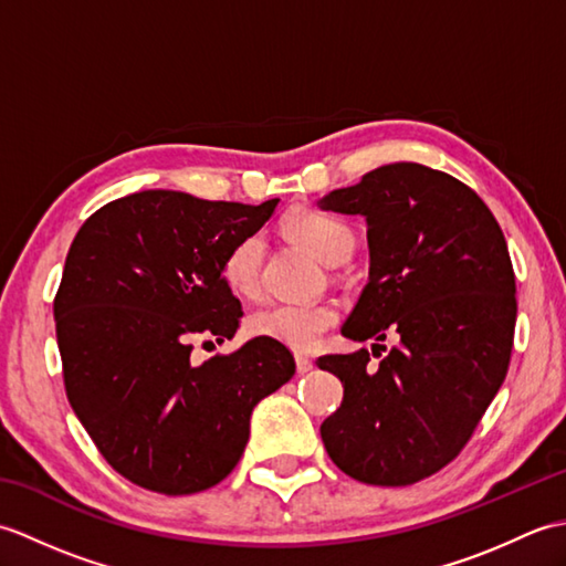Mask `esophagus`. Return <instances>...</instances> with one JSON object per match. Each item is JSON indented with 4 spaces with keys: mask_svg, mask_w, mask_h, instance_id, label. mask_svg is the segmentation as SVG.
<instances>
[{
    "mask_svg": "<svg viewBox=\"0 0 566 566\" xmlns=\"http://www.w3.org/2000/svg\"><path fill=\"white\" fill-rule=\"evenodd\" d=\"M296 369H298V375H306V371L314 369V359L306 355H296Z\"/></svg>",
    "mask_w": 566,
    "mask_h": 566,
    "instance_id": "1",
    "label": "esophagus"
}]
</instances>
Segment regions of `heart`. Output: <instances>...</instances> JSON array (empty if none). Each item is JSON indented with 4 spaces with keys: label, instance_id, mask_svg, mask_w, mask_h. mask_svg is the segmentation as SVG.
Here are the masks:
<instances>
[{
    "label": "heart",
    "instance_id": "b5f03b06",
    "mask_svg": "<svg viewBox=\"0 0 566 566\" xmlns=\"http://www.w3.org/2000/svg\"><path fill=\"white\" fill-rule=\"evenodd\" d=\"M284 231L311 255L326 264H335L350 255L355 235L350 226L335 219L331 213L302 209L294 211L284 221ZM262 264V240L260 235H248L226 252L221 262V276L228 290L235 294L252 296L260 286ZM338 321V308L333 304H272L258 308L248 318V331L258 338H270L274 343L290 345L294 350H308L318 338Z\"/></svg>",
    "mask_w": 566,
    "mask_h": 566
}]
</instances>
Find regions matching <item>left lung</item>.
Returning a JSON list of instances; mask_svg holds the SVG:
<instances>
[{
  "label": "left lung",
  "instance_id": "1",
  "mask_svg": "<svg viewBox=\"0 0 566 566\" xmlns=\"http://www.w3.org/2000/svg\"><path fill=\"white\" fill-rule=\"evenodd\" d=\"M318 203L367 221L369 282L340 333L401 338L377 371L365 347L318 357L345 389L323 444L357 482L416 484L460 454L506 379L518 311L506 238L472 189L418 163L377 167Z\"/></svg>",
  "mask_w": 566,
  "mask_h": 566
}]
</instances>
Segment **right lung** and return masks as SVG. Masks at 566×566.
I'll use <instances>...</instances> for the list:
<instances>
[{
  "instance_id": "obj_1",
  "label": "right lung",
  "mask_w": 566,
  "mask_h": 566,
  "mask_svg": "<svg viewBox=\"0 0 566 566\" xmlns=\"http://www.w3.org/2000/svg\"><path fill=\"white\" fill-rule=\"evenodd\" d=\"M276 203L146 189L94 211L72 240L53 302L67 401L128 482L167 496L219 484L252 408L294 377V355L270 338L191 365L197 335H235L243 311L221 262Z\"/></svg>"
}]
</instances>
